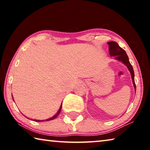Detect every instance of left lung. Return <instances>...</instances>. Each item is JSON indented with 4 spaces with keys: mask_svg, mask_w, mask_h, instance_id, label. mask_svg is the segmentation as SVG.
<instances>
[{
    "mask_svg": "<svg viewBox=\"0 0 150 150\" xmlns=\"http://www.w3.org/2000/svg\"><path fill=\"white\" fill-rule=\"evenodd\" d=\"M107 44H108L109 46V52H110L109 54H110V56L115 57L116 59L122 62L126 66L127 68H128L129 71L130 72L132 79V83L136 91V84L135 81H134V69L132 66L130 62H129L128 57V55H127L126 52L122 49V48L119 46L117 43L115 42H109Z\"/></svg>",
    "mask_w": 150,
    "mask_h": 150,
    "instance_id": "8db88e82",
    "label": "left lung"
}]
</instances>
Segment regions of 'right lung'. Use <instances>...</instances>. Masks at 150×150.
<instances>
[{"mask_svg":"<svg viewBox=\"0 0 150 150\" xmlns=\"http://www.w3.org/2000/svg\"><path fill=\"white\" fill-rule=\"evenodd\" d=\"M62 105H61V106H60V108H59V110L57 111V112L55 114V115L54 116H52V118H48V119H46V120H34V121H35V122H44V121H49V120H54V119H55V118L57 117V116L59 115V113H60V112H61V110H62Z\"/></svg>","mask_w":150,"mask_h":150,"instance_id":"1","label":"right lung"}]
</instances>
